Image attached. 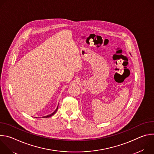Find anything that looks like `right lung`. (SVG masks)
I'll return each mask as SVG.
<instances>
[{
    "mask_svg": "<svg viewBox=\"0 0 154 154\" xmlns=\"http://www.w3.org/2000/svg\"><path fill=\"white\" fill-rule=\"evenodd\" d=\"M58 106H57V108H56V109L52 113H51V115H47V116H44L43 118H49V117H51V116H53L55 113H56V112L57 111V109H58Z\"/></svg>",
    "mask_w": 154,
    "mask_h": 154,
    "instance_id": "add662e5",
    "label": "right lung"
}]
</instances>
